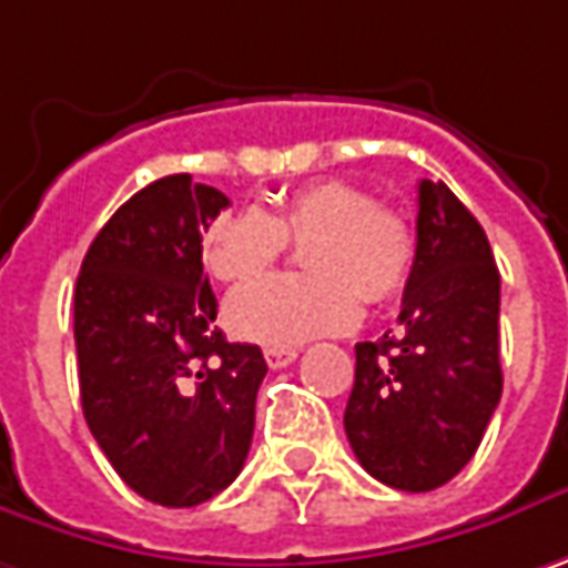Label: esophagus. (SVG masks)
<instances>
[{
	"mask_svg": "<svg viewBox=\"0 0 568 568\" xmlns=\"http://www.w3.org/2000/svg\"><path fill=\"white\" fill-rule=\"evenodd\" d=\"M263 356H266V366L270 369H283V366H288L298 356V351L295 347H285V344H273V347L263 351Z\"/></svg>",
	"mask_w": 568,
	"mask_h": 568,
	"instance_id": "esophagus-1",
	"label": "esophagus"
}]
</instances>
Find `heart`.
I'll return each instance as SVG.
<instances>
[{
  "label": "heart",
  "instance_id": "b5f03b06",
  "mask_svg": "<svg viewBox=\"0 0 568 568\" xmlns=\"http://www.w3.org/2000/svg\"><path fill=\"white\" fill-rule=\"evenodd\" d=\"M288 240L306 244L303 265L313 273L237 292L227 302V324L241 337L298 344L347 331L363 302L395 298L415 270L412 221L344 180L298 185L273 212L221 215L209 227L205 260L221 283L250 285L278 262Z\"/></svg>",
  "mask_w": 568,
  "mask_h": 568
}]
</instances>
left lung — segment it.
I'll return each mask as SVG.
<instances>
[{
    "label": "left lung",
    "mask_w": 568,
    "mask_h": 568,
    "mask_svg": "<svg viewBox=\"0 0 568 568\" xmlns=\"http://www.w3.org/2000/svg\"><path fill=\"white\" fill-rule=\"evenodd\" d=\"M501 280L483 224L444 183L417 185L402 331L356 344L344 430L359 466L402 491L450 483L501 398Z\"/></svg>",
    "instance_id": "1"
}]
</instances>
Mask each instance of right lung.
I'll return each instance as SVG.
<instances>
[{
    "label": "right lung",
    "instance_id": "1",
    "mask_svg": "<svg viewBox=\"0 0 568 568\" xmlns=\"http://www.w3.org/2000/svg\"><path fill=\"white\" fill-rule=\"evenodd\" d=\"M227 195L163 176L131 195L85 253L73 295L80 398L95 444L141 498L192 508L244 469L256 344H227L202 234Z\"/></svg>",
    "mask_w": 568,
    "mask_h": 568
}]
</instances>
